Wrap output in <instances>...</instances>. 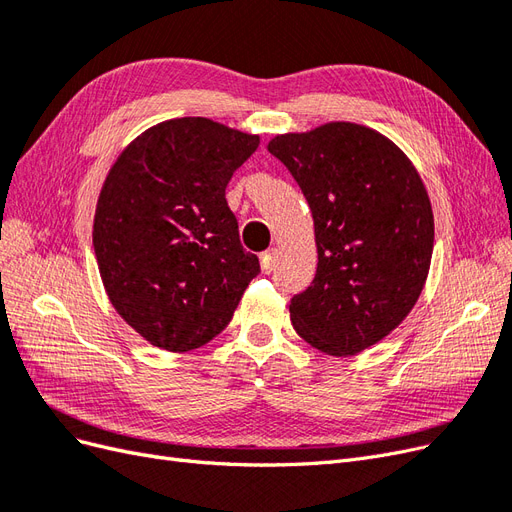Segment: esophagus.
Returning <instances> with one entry per match:
<instances>
[{"label": "esophagus", "instance_id": "1", "mask_svg": "<svg viewBox=\"0 0 512 512\" xmlns=\"http://www.w3.org/2000/svg\"><path fill=\"white\" fill-rule=\"evenodd\" d=\"M275 258H277V250H275V247H273V250H269V252H265V254L260 256V269H262V273H271V271H273Z\"/></svg>", "mask_w": 512, "mask_h": 512}]
</instances>
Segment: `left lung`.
Wrapping results in <instances>:
<instances>
[{
  "label": "left lung",
  "instance_id": "obj_1",
  "mask_svg": "<svg viewBox=\"0 0 512 512\" xmlns=\"http://www.w3.org/2000/svg\"><path fill=\"white\" fill-rule=\"evenodd\" d=\"M267 149L314 215L318 269L290 301L292 327L324 354H359L397 329L425 288L433 252L425 183L391 138L352 121L277 134Z\"/></svg>",
  "mask_w": 512,
  "mask_h": 512
}]
</instances>
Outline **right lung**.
Returning a JSON list of instances; mask_svg holds the SVG:
<instances>
[{
    "instance_id": "right-lung-1",
    "label": "right lung",
    "mask_w": 512,
    "mask_h": 512,
    "mask_svg": "<svg viewBox=\"0 0 512 512\" xmlns=\"http://www.w3.org/2000/svg\"><path fill=\"white\" fill-rule=\"evenodd\" d=\"M258 134L207 117L138 134L106 173L94 252L108 301L151 346L190 352L222 333L258 275L226 203Z\"/></svg>"
}]
</instances>
